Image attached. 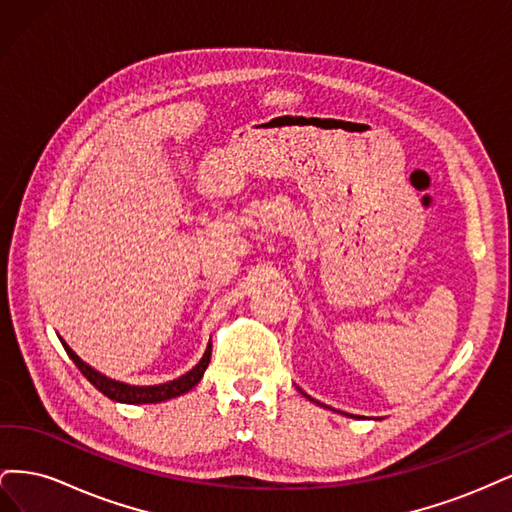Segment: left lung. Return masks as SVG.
Returning a JSON list of instances; mask_svg holds the SVG:
<instances>
[{
	"label": "left lung",
	"mask_w": 512,
	"mask_h": 512,
	"mask_svg": "<svg viewBox=\"0 0 512 512\" xmlns=\"http://www.w3.org/2000/svg\"><path fill=\"white\" fill-rule=\"evenodd\" d=\"M301 393H303V391H301ZM303 395H305V393H303ZM305 397H307V395H305ZM309 399H312V397H309ZM316 404H320V401H316Z\"/></svg>",
	"instance_id": "left-lung-1"
}]
</instances>
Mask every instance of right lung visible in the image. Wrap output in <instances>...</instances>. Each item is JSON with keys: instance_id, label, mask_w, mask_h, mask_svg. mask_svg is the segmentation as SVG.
<instances>
[{"instance_id": "add662e5", "label": "right lung", "mask_w": 512, "mask_h": 512, "mask_svg": "<svg viewBox=\"0 0 512 512\" xmlns=\"http://www.w3.org/2000/svg\"><path fill=\"white\" fill-rule=\"evenodd\" d=\"M61 344H64L68 356L74 361V365L79 367L81 374L91 384H94L102 395H106L108 399H113V401H119V404H158V401H166V399H173V397L188 393L200 382V378H203L205 369L211 361V344H209L205 354H203V359H200V363L196 367H192L188 374H183L181 378L164 382V384H156V386H132V384H123V382H117V380L102 376L100 371L91 369L87 363H83L79 356L72 352V348L64 342V339H61Z\"/></svg>"}]
</instances>
